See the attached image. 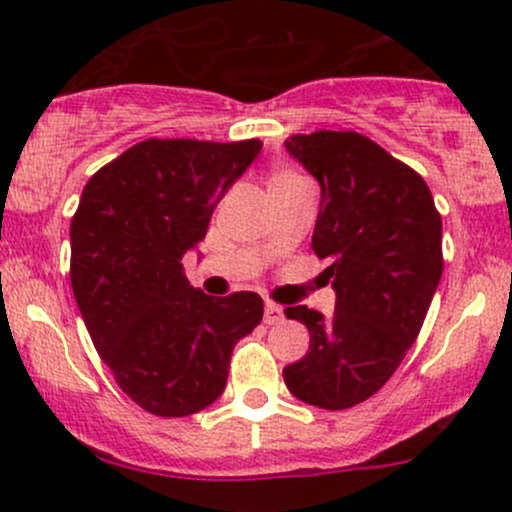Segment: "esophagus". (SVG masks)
<instances>
[{"mask_svg":"<svg viewBox=\"0 0 512 512\" xmlns=\"http://www.w3.org/2000/svg\"><path fill=\"white\" fill-rule=\"evenodd\" d=\"M281 320H284V310H281V305L276 303L264 305V325H279Z\"/></svg>","mask_w":512,"mask_h":512,"instance_id":"obj_1","label":"esophagus"}]
</instances>
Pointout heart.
<instances>
[{"label": "heart", "mask_w": 512, "mask_h": 512, "mask_svg": "<svg viewBox=\"0 0 512 512\" xmlns=\"http://www.w3.org/2000/svg\"><path fill=\"white\" fill-rule=\"evenodd\" d=\"M296 178H301V175H296V173H293V170H286V168H276L274 173H272V178H269V187L281 185V182H291V180H296Z\"/></svg>", "instance_id": "heart-1"}]
</instances>
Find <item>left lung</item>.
Returning a JSON list of instances; mask_svg holds the SVG:
<instances>
[{
	"instance_id": "left-lung-1",
	"label": "left lung",
	"mask_w": 512,
	"mask_h": 512,
	"mask_svg": "<svg viewBox=\"0 0 512 512\" xmlns=\"http://www.w3.org/2000/svg\"><path fill=\"white\" fill-rule=\"evenodd\" d=\"M286 151L320 182L313 250L337 293L325 317L289 305L310 346L284 368L293 397L320 409L366 402L419 337L443 274V221L428 185L358 132L293 134Z\"/></svg>"
}]
</instances>
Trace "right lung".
Listing matches in <instances>:
<instances>
[{
  "instance_id": "obj_1",
  "label": "right lung",
  "mask_w": 512,
  "mask_h": 512,
  "mask_svg": "<svg viewBox=\"0 0 512 512\" xmlns=\"http://www.w3.org/2000/svg\"><path fill=\"white\" fill-rule=\"evenodd\" d=\"M260 149V139H146L81 192L69 228L76 305L115 383L151 414L175 419L216 402L233 346L262 322L257 293L207 296L182 269Z\"/></svg>"
}]
</instances>
